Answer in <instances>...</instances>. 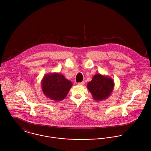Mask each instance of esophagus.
I'll list each match as a JSON object with an SVG mask.
<instances>
[{
  "instance_id": "34e87169",
  "label": "esophagus",
  "mask_w": 151,
  "mask_h": 151,
  "mask_svg": "<svg viewBox=\"0 0 151 151\" xmlns=\"http://www.w3.org/2000/svg\"><path fill=\"white\" fill-rule=\"evenodd\" d=\"M78 85H80V86H84V85L85 84V83H84V81H82V82H81V83H78Z\"/></svg>"
}]
</instances>
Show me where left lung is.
<instances>
[{"instance_id": "left-lung-1", "label": "left lung", "mask_w": 151, "mask_h": 151, "mask_svg": "<svg viewBox=\"0 0 151 151\" xmlns=\"http://www.w3.org/2000/svg\"><path fill=\"white\" fill-rule=\"evenodd\" d=\"M114 86V81L112 78L97 73L91 81L87 83V88L91 93L94 100L101 101L110 96Z\"/></svg>"}]
</instances>
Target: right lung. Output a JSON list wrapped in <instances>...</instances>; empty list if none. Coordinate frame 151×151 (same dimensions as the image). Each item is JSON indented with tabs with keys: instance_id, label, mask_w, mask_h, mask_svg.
Listing matches in <instances>:
<instances>
[{
	"instance_id": "right-lung-1",
	"label": "right lung",
	"mask_w": 151,
	"mask_h": 151,
	"mask_svg": "<svg viewBox=\"0 0 151 151\" xmlns=\"http://www.w3.org/2000/svg\"><path fill=\"white\" fill-rule=\"evenodd\" d=\"M41 86L46 97L52 100L58 101L66 97L73 84L63 75L58 73H52L44 76Z\"/></svg>"
}]
</instances>
